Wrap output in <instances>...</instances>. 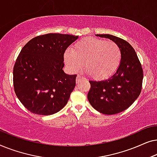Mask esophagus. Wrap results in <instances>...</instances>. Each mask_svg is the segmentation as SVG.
<instances>
[{
  "label": "esophagus",
  "instance_id": "34e87169",
  "mask_svg": "<svg viewBox=\"0 0 157 157\" xmlns=\"http://www.w3.org/2000/svg\"><path fill=\"white\" fill-rule=\"evenodd\" d=\"M82 78H83L80 76V75H78V76H77V78H76V83H78Z\"/></svg>",
  "mask_w": 157,
  "mask_h": 157
}]
</instances>
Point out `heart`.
I'll use <instances>...</instances> for the list:
<instances>
[{
	"label": "heart",
	"instance_id": "heart-1",
	"mask_svg": "<svg viewBox=\"0 0 157 157\" xmlns=\"http://www.w3.org/2000/svg\"><path fill=\"white\" fill-rule=\"evenodd\" d=\"M121 59L119 46L115 42L94 37H86L74 44L72 50L64 53L68 69L78 72L84 63V71L92 78L102 80L112 75Z\"/></svg>",
	"mask_w": 157,
	"mask_h": 157
}]
</instances>
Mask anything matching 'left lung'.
I'll list each match as a JSON object with an SVG mask.
<instances>
[{
    "instance_id": "obj_1",
    "label": "left lung",
    "mask_w": 157,
    "mask_h": 157,
    "mask_svg": "<svg viewBox=\"0 0 157 157\" xmlns=\"http://www.w3.org/2000/svg\"><path fill=\"white\" fill-rule=\"evenodd\" d=\"M96 36L115 42L121 49V59L113 76L103 81H89L87 98L100 113L116 114L128 109L140 95L143 69L134 48L126 40L109 34Z\"/></svg>"
}]
</instances>
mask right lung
<instances>
[{
    "label": "right lung",
    "instance_id": "right-lung-1",
    "mask_svg": "<svg viewBox=\"0 0 157 157\" xmlns=\"http://www.w3.org/2000/svg\"><path fill=\"white\" fill-rule=\"evenodd\" d=\"M78 36L48 33L32 38L21 49L13 67L17 97L28 110L51 115L67 104L76 75L64 73L63 54Z\"/></svg>",
    "mask_w": 157,
    "mask_h": 157
}]
</instances>
